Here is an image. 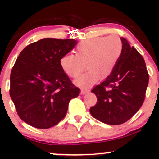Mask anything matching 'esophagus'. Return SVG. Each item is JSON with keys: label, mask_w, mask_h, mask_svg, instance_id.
Segmentation results:
<instances>
[{"label": "esophagus", "mask_w": 159, "mask_h": 159, "mask_svg": "<svg viewBox=\"0 0 159 159\" xmlns=\"http://www.w3.org/2000/svg\"><path fill=\"white\" fill-rule=\"evenodd\" d=\"M89 90H87V89H81V94L84 95V94H86V93H88L89 92Z\"/></svg>", "instance_id": "esophagus-1"}]
</instances>
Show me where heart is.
<instances>
[{
    "mask_svg": "<svg viewBox=\"0 0 159 159\" xmlns=\"http://www.w3.org/2000/svg\"><path fill=\"white\" fill-rule=\"evenodd\" d=\"M122 52V43L116 34L98 37L78 44L75 54H66L60 61L61 66L69 77L76 79L84 70L88 72L81 76L76 82L79 85L89 87L98 78L109 77L116 67Z\"/></svg>",
    "mask_w": 159,
    "mask_h": 159,
    "instance_id": "1",
    "label": "heart"
}]
</instances>
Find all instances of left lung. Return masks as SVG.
Segmentation results:
<instances>
[{
	"instance_id": "left-lung-1",
	"label": "left lung",
	"mask_w": 159,
	"mask_h": 159,
	"mask_svg": "<svg viewBox=\"0 0 159 159\" xmlns=\"http://www.w3.org/2000/svg\"><path fill=\"white\" fill-rule=\"evenodd\" d=\"M121 40L122 52L111 75L92 90L97 103L91 115L110 125L126 122L140 109L149 80L144 58L125 38Z\"/></svg>"
}]
</instances>
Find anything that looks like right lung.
Wrapping results in <instances>:
<instances>
[{
    "instance_id": "right-lung-1",
    "label": "right lung",
    "mask_w": 159,
    "mask_h": 159,
    "mask_svg": "<svg viewBox=\"0 0 159 159\" xmlns=\"http://www.w3.org/2000/svg\"><path fill=\"white\" fill-rule=\"evenodd\" d=\"M77 44L75 39L44 38L22 50L10 76V96L21 119L32 127L48 129L66 116L77 88L60 61Z\"/></svg>"
}]
</instances>
